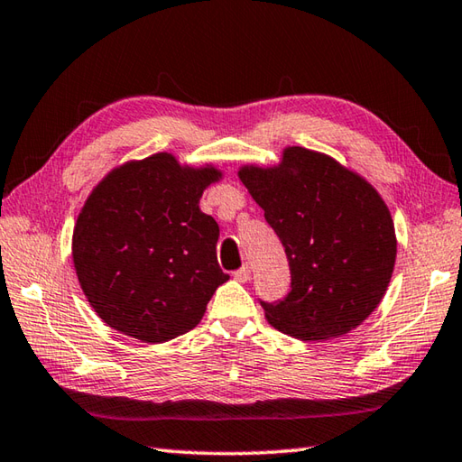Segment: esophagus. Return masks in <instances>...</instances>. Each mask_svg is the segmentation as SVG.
<instances>
[{
  "instance_id": "34e87169",
  "label": "esophagus",
  "mask_w": 462,
  "mask_h": 462,
  "mask_svg": "<svg viewBox=\"0 0 462 462\" xmlns=\"http://www.w3.org/2000/svg\"><path fill=\"white\" fill-rule=\"evenodd\" d=\"M250 274H252L250 266H248V264H244L240 270H236V273H234V280H238V282H248V280H250Z\"/></svg>"
}]
</instances>
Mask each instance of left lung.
I'll return each mask as SVG.
<instances>
[{
	"label": "left lung",
	"instance_id": "left-lung-1",
	"mask_svg": "<svg viewBox=\"0 0 462 462\" xmlns=\"http://www.w3.org/2000/svg\"><path fill=\"white\" fill-rule=\"evenodd\" d=\"M240 182L264 210L286 252L292 288L266 320L306 342L360 327L393 278L396 234L388 206L366 180L322 152L288 146L276 166L246 164Z\"/></svg>",
	"mask_w": 462,
	"mask_h": 462
}]
</instances>
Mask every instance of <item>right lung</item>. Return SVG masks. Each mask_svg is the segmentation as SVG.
Segmentation results:
<instances>
[{
	"label": "right lung",
	"mask_w": 462,
	"mask_h": 462,
	"mask_svg": "<svg viewBox=\"0 0 462 462\" xmlns=\"http://www.w3.org/2000/svg\"><path fill=\"white\" fill-rule=\"evenodd\" d=\"M212 164L158 152L99 180L74 226L71 258L88 302L107 327L160 345L202 320L230 276L216 260L220 228L200 210L222 180Z\"/></svg>",
	"instance_id": "add662e5"
}]
</instances>
